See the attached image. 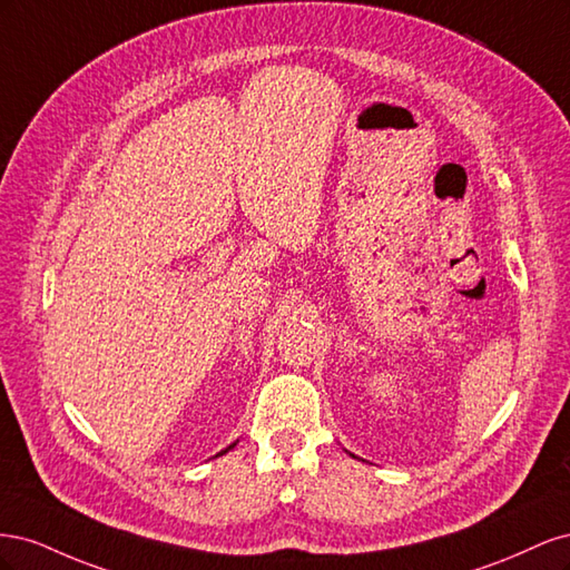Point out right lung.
<instances>
[{"label": "right lung", "instance_id": "add662e5", "mask_svg": "<svg viewBox=\"0 0 570 570\" xmlns=\"http://www.w3.org/2000/svg\"><path fill=\"white\" fill-rule=\"evenodd\" d=\"M233 446H235V444H230V446H228V450H233ZM220 454H223V452H220Z\"/></svg>", "mask_w": 570, "mask_h": 570}]
</instances>
